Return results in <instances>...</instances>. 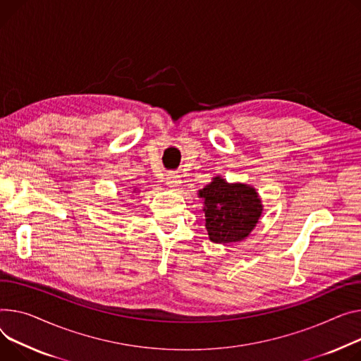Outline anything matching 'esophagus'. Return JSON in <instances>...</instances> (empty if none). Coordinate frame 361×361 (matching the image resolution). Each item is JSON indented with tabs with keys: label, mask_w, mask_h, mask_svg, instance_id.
<instances>
[{
	"label": "esophagus",
	"mask_w": 361,
	"mask_h": 361,
	"mask_svg": "<svg viewBox=\"0 0 361 361\" xmlns=\"http://www.w3.org/2000/svg\"><path fill=\"white\" fill-rule=\"evenodd\" d=\"M181 177L178 174H168L166 176V184L170 185L171 188H177L181 185Z\"/></svg>",
	"instance_id": "1"
}]
</instances>
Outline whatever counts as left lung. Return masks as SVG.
Returning a JSON list of instances; mask_svg holds the SVG:
<instances>
[{"instance_id":"1","label":"left lung","mask_w":361,"mask_h":361,"mask_svg":"<svg viewBox=\"0 0 361 361\" xmlns=\"http://www.w3.org/2000/svg\"><path fill=\"white\" fill-rule=\"evenodd\" d=\"M203 200L204 226L216 244L243 243L257 226L264 206L258 191L245 183H228L222 176L199 190Z\"/></svg>"}]
</instances>
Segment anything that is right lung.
<instances>
[{
	"instance_id": "obj_1",
	"label": "right lung",
	"mask_w": 361,
	"mask_h": 361,
	"mask_svg": "<svg viewBox=\"0 0 361 361\" xmlns=\"http://www.w3.org/2000/svg\"><path fill=\"white\" fill-rule=\"evenodd\" d=\"M137 191H139L137 188H133V193H137Z\"/></svg>"
}]
</instances>
